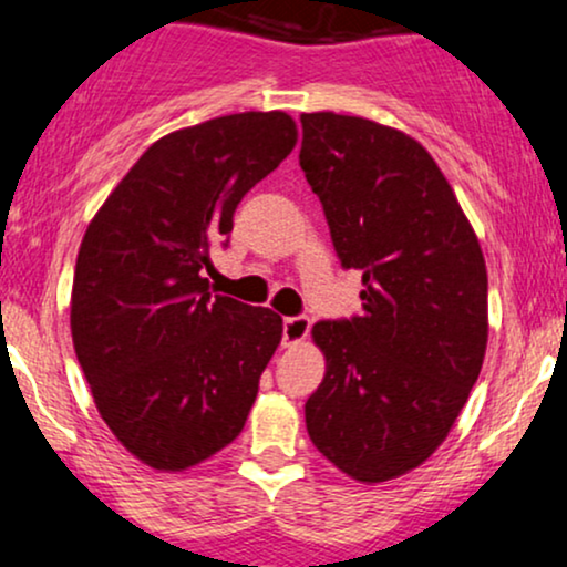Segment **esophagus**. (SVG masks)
I'll use <instances>...</instances> for the list:
<instances>
[{"mask_svg": "<svg viewBox=\"0 0 567 567\" xmlns=\"http://www.w3.org/2000/svg\"><path fill=\"white\" fill-rule=\"evenodd\" d=\"M309 317L298 315V317H285L282 320V343L285 347H296V343H301L306 336H309Z\"/></svg>", "mask_w": 567, "mask_h": 567, "instance_id": "1", "label": "esophagus"}]
</instances>
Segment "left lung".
Listing matches in <instances>:
<instances>
[{
  "label": "left lung",
  "instance_id": "1",
  "mask_svg": "<svg viewBox=\"0 0 567 567\" xmlns=\"http://www.w3.org/2000/svg\"><path fill=\"white\" fill-rule=\"evenodd\" d=\"M301 171L322 202L343 269H360L362 315L311 338L324 379L306 432L330 464L386 483L447 437L487 347V271L477 234L432 154L400 130L301 114Z\"/></svg>",
  "mask_w": 567,
  "mask_h": 567
}]
</instances>
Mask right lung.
<instances>
[{
	"label": "right lung",
	"mask_w": 567,
	"mask_h": 567,
	"mask_svg": "<svg viewBox=\"0 0 567 567\" xmlns=\"http://www.w3.org/2000/svg\"><path fill=\"white\" fill-rule=\"evenodd\" d=\"M296 141L285 112L175 130L84 231L71 288L76 360L114 437L154 470H188L237 440L282 341V317L213 296L202 269Z\"/></svg>",
	"instance_id": "1"
}]
</instances>
